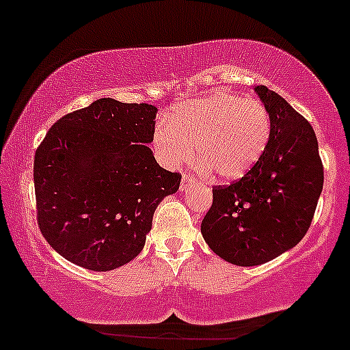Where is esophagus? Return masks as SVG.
<instances>
[{"label":"esophagus","instance_id":"1","mask_svg":"<svg viewBox=\"0 0 350 350\" xmlns=\"http://www.w3.org/2000/svg\"><path fill=\"white\" fill-rule=\"evenodd\" d=\"M192 180H194V179H192L191 176L184 174L183 179H180V191H186L187 187H191L192 186Z\"/></svg>","mask_w":350,"mask_h":350}]
</instances>
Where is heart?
<instances>
[{"instance_id":"1","label":"heart","mask_w":350,"mask_h":350,"mask_svg":"<svg viewBox=\"0 0 350 350\" xmlns=\"http://www.w3.org/2000/svg\"><path fill=\"white\" fill-rule=\"evenodd\" d=\"M270 136V115L260 100L215 92L174 107L156 126L152 144L167 167L191 163L198 146L200 171L232 183L260 163Z\"/></svg>"}]
</instances>
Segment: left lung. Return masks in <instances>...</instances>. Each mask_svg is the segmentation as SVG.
<instances>
[{
  "mask_svg": "<svg viewBox=\"0 0 350 350\" xmlns=\"http://www.w3.org/2000/svg\"><path fill=\"white\" fill-rule=\"evenodd\" d=\"M255 92L270 115V143L245 178L212 189V207L200 224L211 250L239 267L267 263L298 245L324 184L308 120L270 88L258 85Z\"/></svg>",
  "mask_w": 350,
  "mask_h": 350,
  "instance_id": "left-lung-1",
  "label": "left lung"
}]
</instances>
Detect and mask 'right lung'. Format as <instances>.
<instances>
[{
	"instance_id": "right-lung-1",
	"label": "right lung",
	"mask_w": 350,
	"mask_h": 350,
	"mask_svg": "<svg viewBox=\"0 0 350 350\" xmlns=\"http://www.w3.org/2000/svg\"><path fill=\"white\" fill-rule=\"evenodd\" d=\"M158 108L95 100L52 124L34 156L38 224L69 262L110 271L138 256L156 207L179 189L150 144Z\"/></svg>"
}]
</instances>
